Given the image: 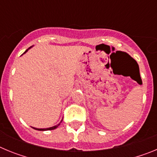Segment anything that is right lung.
I'll list each match as a JSON object with an SVG mask.
<instances>
[{
	"instance_id": "add662e5",
	"label": "right lung",
	"mask_w": 157,
	"mask_h": 157,
	"mask_svg": "<svg viewBox=\"0 0 157 157\" xmlns=\"http://www.w3.org/2000/svg\"><path fill=\"white\" fill-rule=\"evenodd\" d=\"M28 50V49H27V50L25 51V52H27V51ZM24 52V53H25ZM62 122V120L61 121H60V123H61ZM60 123H59V124H57V125L56 126H54V127H49V128H45V129H37V128H34V127H33V128L34 129H35V130H41V131H44V130H54V129H56V128H57V127L59 125V124H60Z\"/></svg>"
}]
</instances>
